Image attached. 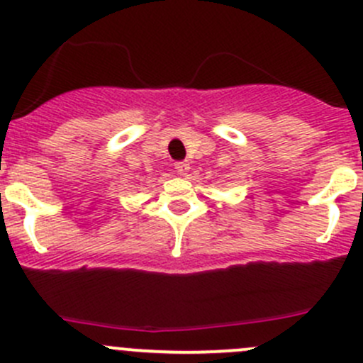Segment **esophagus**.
Masks as SVG:
<instances>
[{
  "instance_id": "1",
  "label": "esophagus",
  "mask_w": 363,
  "mask_h": 363,
  "mask_svg": "<svg viewBox=\"0 0 363 363\" xmlns=\"http://www.w3.org/2000/svg\"><path fill=\"white\" fill-rule=\"evenodd\" d=\"M175 170H177L181 175H186L189 170V163L188 161H177V163H175Z\"/></svg>"
}]
</instances>
